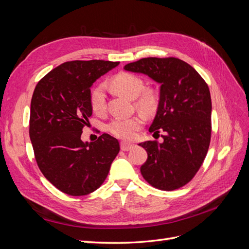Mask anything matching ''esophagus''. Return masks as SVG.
Returning <instances> with one entry per match:
<instances>
[{
  "mask_svg": "<svg viewBox=\"0 0 249 249\" xmlns=\"http://www.w3.org/2000/svg\"><path fill=\"white\" fill-rule=\"evenodd\" d=\"M134 147V144L133 143H129V142H122L120 143V148H122V150H124V152H127V150H130Z\"/></svg>",
  "mask_w": 249,
  "mask_h": 249,
  "instance_id": "obj_1",
  "label": "esophagus"
}]
</instances>
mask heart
Returning <instances> with one entry per match:
<instances>
[{
    "label": "heart",
    "mask_w": 249,
    "mask_h": 249,
    "mask_svg": "<svg viewBox=\"0 0 249 249\" xmlns=\"http://www.w3.org/2000/svg\"><path fill=\"white\" fill-rule=\"evenodd\" d=\"M111 85L117 92L135 99L136 107L145 114L154 112L158 106V96L153 89H144V83L135 74L120 72L112 79ZM90 104L95 113H103L106 109V87L103 84L95 86L90 94ZM143 119L140 116L116 117L108 124V131L119 139L132 140L141 129Z\"/></svg>",
    "instance_id": "b5f03b06"
}]
</instances>
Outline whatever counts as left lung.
<instances>
[{"instance_id":"obj_1","label":"left lung","mask_w":249,"mask_h":249,"mask_svg":"<svg viewBox=\"0 0 249 249\" xmlns=\"http://www.w3.org/2000/svg\"><path fill=\"white\" fill-rule=\"evenodd\" d=\"M124 69L161 84L149 132H164L163 142L140 143L147 152L141 175L157 189H178L196 175L209 149L212 102L207 83L191 65L173 57L142 58Z\"/></svg>"}]
</instances>
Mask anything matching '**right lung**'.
<instances>
[{"instance_id": "right-lung-1", "label": "right lung", "mask_w": 249, "mask_h": 249, "mask_svg": "<svg viewBox=\"0 0 249 249\" xmlns=\"http://www.w3.org/2000/svg\"><path fill=\"white\" fill-rule=\"evenodd\" d=\"M119 62L89 60L64 62L46 74L34 89L30 109V139L42 175L72 196L95 191L106 179L119 153L109 134L83 142V127L92 115L90 87Z\"/></svg>"}]
</instances>
